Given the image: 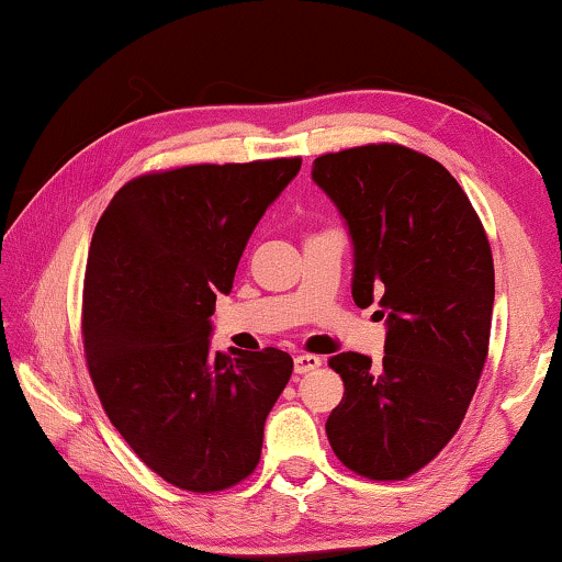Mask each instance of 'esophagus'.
Masks as SVG:
<instances>
[{"label": "esophagus", "instance_id": "1", "mask_svg": "<svg viewBox=\"0 0 562 562\" xmlns=\"http://www.w3.org/2000/svg\"><path fill=\"white\" fill-rule=\"evenodd\" d=\"M319 366H322V358H319V356H310V352H302V356L294 358V371H296L299 375L317 371Z\"/></svg>", "mask_w": 562, "mask_h": 562}]
</instances>
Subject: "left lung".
<instances>
[{"label": "left lung", "mask_w": 562, "mask_h": 562, "mask_svg": "<svg viewBox=\"0 0 562 562\" xmlns=\"http://www.w3.org/2000/svg\"><path fill=\"white\" fill-rule=\"evenodd\" d=\"M312 181L352 240V299L386 319L383 360L329 358L345 383L327 440L350 471L398 481L458 432L488 356L494 258L465 191L404 145L319 156Z\"/></svg>", "instance_id": "8db88e82"}]
</instances>
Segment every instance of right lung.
Wrapping results in <instances>:
<instances>
[{
	"label": "right lung",
	"instance_id": "obj_1",
	"mask_svg": "<svg viewBox=\"0 0 562 562\" xmlns=\"http://www.w3.org/2000/svg\"><path fill=\"white\" fill-rule=\"evenodd\" d=\"M302 158L183 166L122 187L89 248L83 350L106 417L173 486L212 494L256 471L289 352L212 350L252 229Z\"/></svg>",
	"mask_w": 562,
	"mask_h": 562
}]
</instances>
